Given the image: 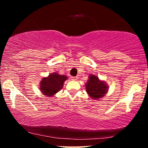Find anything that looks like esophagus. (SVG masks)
I'll return each mask as SVG.
<instances>
[{"mask_svg": "<svg viewBox=\"0 0 148 148\" xmlns=\"http://www.w3.org/2000/svg\"><path fill=\"white\" fill-rule=\"evenodd\" d=\"M71 78H72V79H73V80H77V79H78V77H77V76H72Z\"/></svg>", "mask_w": 148, "mask_h": 148, "instance_id": "esophagus-1", "label": "esophagus"}]
</instances>
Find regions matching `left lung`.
I'll use <instances>...</instances> for the list:
<instances>
[{
  "label": "left lung",
  "mask_w": 148,
  "mask_h": 148,
  "mask_svg": "<svg viewBox=\"0 0 148 148\" xmlns=\"http://www.w3.org/2000/svg\"><path fill=\"white\" fill-rule=\"evenodd\" d=\"M86 91L91 99L97 100L102 98L108 91V87L105 82L101 81L99 77L91 74L86 85Z\"/></svg>",
  "instance_id": "8db88e82"
}]
</instances>
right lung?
<instances>
[{
  "label": "right lung",
  "instance_id": "obj_1",
  "mask_svg": "<svg viewBox=\"0 0 148 148\" xmlns=\"http://www.w3.org/2000/svg\"><path fill=\"white\" fill-rule=\"evenodd\" d=\"M67 79L64 75L53 73L46 77H43L40 85L42 93L47 97H51L62 88L64 82Z\"/></svg>",
  "mask_w": 148,
  "mask_h": 148
}]
</instances>
